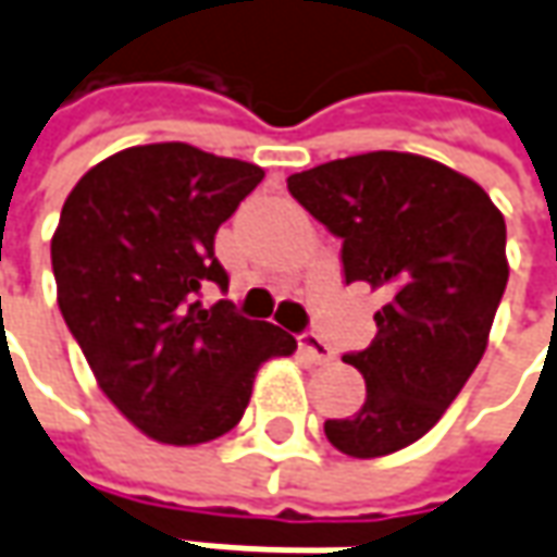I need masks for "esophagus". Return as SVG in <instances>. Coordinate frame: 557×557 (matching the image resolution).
<instances>
[{"instance_id":"1","label":"esophagus","mask_w":557,"mask_h":557,"mask_svg":"<svg viewBox=\"0 0 557 557\" xmlns=\"http://www.w3.org/2000/svg\"><path fill=\"white\" fill-rule=\"evenodd\" d=\"M298 345H301V351H308V357H311L314 363H333V360H336L333 345L323 336H317L314 330H305V333L298 336Z\"/></svg>"}]
</instances>
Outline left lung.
Instances as JSON below:
<instances>
[{
    "mask_svg": "<svg viewBox=\"0 0 557 557\" xmlns=\"http://www.w3.org/2000/svg\"><path fill=\"white\" fill-rule=\"evenodd\" d=\"M286 187L342 240L345 283L388 296L373 345L342 357L363 375L367 400L323 432L357 459L404 450L484 357L508 283L506 221L471 178L397 150L314 165Z\"/></svg>",
    "mask_w": 557,
    "mask_h": 557,
    "instance_id": "8db88e82",
    "label": "left lung"
}]
</instances>
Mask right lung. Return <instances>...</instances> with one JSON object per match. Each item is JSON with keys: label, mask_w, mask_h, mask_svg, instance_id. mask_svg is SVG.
Listing matches in <instances>:
<instances>
[{"label": "right lung", "mask_w": 557, "mask_h": 557, "mask_svg": "<svg viewBox=\"0 0 557 557\" xmlns=\"http://www.w3.org/2000/svg\"><path fill=\"white\" fill-rule=\"evenodd\" d=\"M264 178L182 141L128 147L88 169L51 237L58 305L101 392L147 437L187 447L243 419L256 370L296 351L274 323L219 298L215 234Z\"/></svg>", "instance_id": "1"}]
</instances>
